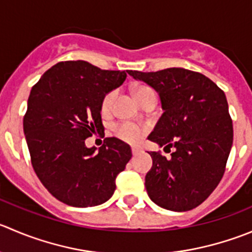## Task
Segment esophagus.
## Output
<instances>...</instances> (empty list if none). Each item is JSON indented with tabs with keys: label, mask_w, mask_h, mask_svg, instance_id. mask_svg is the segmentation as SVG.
<instances>
[{
	"label": "esophagus",
	"mask_w": 252,
	"mask_h": 252,
	"mask_svg": "<svg viewBox=\"0 0 252 252\" xmlns=\"http://www.w3.org/2000/svg\"><path fill=\"white\" fill-rule=\"evenodd\" d=\"M131 153H133L134 156H136V155H139L140 150H139L138 148H135V146H133V148H131Z\"/></svg>",
	"instance_id": "obj_1"
}]
</instances>
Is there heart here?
<instances>
[{"mask_svg": "<svg viewBox=\"0 0 252 252\" xmlns=\"http://www.w3.org/2000/svg\"><path fill=\"white\" fill-rule=\"evenodd\" d=\"M144 87H139V89L135 90V92L140 91L143 90ZM134 92V94H135ZM114 94L113 92H109L108 94H106L103 98V102H102V108L107 109L112 103V99H113ZM116 134L119 136L121 139L123 140L129 141V143H135L140 139L141 136V129L139 126H136L135 124H131V123H123V124H119V126H116Z\"/></svg>", "mask_w": 252, "mask_h": 252, "instance_id": "heart-1", "label": "heart"}]
</instances>
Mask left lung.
Wrapping results in <instances>:
<instances>
[{
    "label": "left lung",
    "instance_id": "left-lung-1",
    "mask_svg": "<svg viewBox=\"0 0 252 252\" xmlns=\"http://www.w3.org/2000/svg\"><path fill=\"white\" fill-rule=\"evenodd\" d=\"M158 92L163 113L148 139L175 148L171 158L151 151L145 176L149 197L161 208L187 212L216 189L233 145V122L225 94L199 72L170 67L156 72L129 70Z\"/></svg>",
    "mask_w": 252,
    "mask_h": 252
}]
</instances>
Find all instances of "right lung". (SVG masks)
I'll return each instance as SVG.
<instances>
[{
  "label": "right lung",
  "instance_id": "add662e5",
  "mask_svg": "<svg viewBox=\"0 0 252 252\" xmlns=\"http://www.w3.org/2000/svg\"><path fill=\"white\" fill-rule=\"evenodd\" d=\"M126 72L64 61L32 89L23 119L32 165L44 187L67 206L86 208L108 201L130 160V146L117 138L104 139L98 150L85 144L103 131L102 102L123 85Z\"/></svg>",
  "mask_w": 252,
  "mask_h": 252
}]
</instances>
